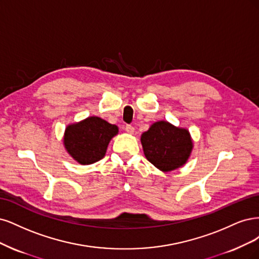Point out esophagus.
I'll return each mask as SVG.
<instances>
[{"instance_id": "obj_1", "label": "esophagus", "mask_w": 259, "mask_h": 259, "mask_svg": "<svg viewBox=\"0 0 259 259\" xmlns=\"http://www.w3.org/2000/svg\"><path fill=\"white\" fill-rule=\"evenodd\" d=\"M124 131L129 133V135H133V133H135V127H132L131 124H127V126L124 127Z\"/></svg>"}]
</instances>
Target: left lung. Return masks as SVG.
Listing matches in <instances>:
<instances>
[{"label":"left lung","mask_w":259,"mask_h":259,"mask_svg":"<svg viewBox=\"0 0 259 259\" xmlns=\"http://www.w3.org/2000/svg\"><path fill=\"white\" fill-rule=\"evenodd\" d=\"M146 159L158 170L170 172L182 168L194 148L188 129L177 127L166 120L156 121L141 136Z\"/></svg>","instance_id":"8db88e82"}]
</instances>
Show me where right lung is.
Here are the masks:
<instances>
[{
  "label": "right lung",
  "mask_w": 259,
  "mask_h": 259,
  "mask_svg": "<svg viewBox=\"0 0 259 259\" xmlns=\"http://www.w3.org/2000/svg\"><path fill=\"white\" fill-rule=\"evenodd\" d=\"M118 135V127L90 116L66 126L63 136L65 151L79 164H93L105 156L111 140Z\"/></svg>",
  "instance_id": "1"
}]
</instances>
